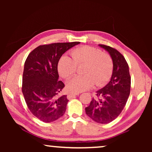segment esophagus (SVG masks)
I'll use <instances>...</instances> for the list:
<instances>
[{"instance_id": "obj_1", "label": "esophagus", "mask_w": 152, "mask_h": 152, "mask_svg": "<svg viewBox=\"0 0 152 152\" xmlns=\"http://www.w3.org/2000/svg\"><path fill=\"white\" fill-rule=\"evenodd\" d=\"M78 95H79L78 93H74V94H73V93H70V94H68V96H67V98H68V99H70L71 98L74 97L75 96H78Z\"/></svg>"}]
</instances>
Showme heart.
<instances>
[{"instance_id": "1", "label": "heart", "mask_w": 152, "mask_h": 152, "mask_svg": "<svg viewBox=\"0 0 152 152\" xmlns=\"http://www.w3.org/2000/svg\"><path fill=\"white\" fill-rule=\"evenodd\" d=\"M72 58L64 55L58 64L59 74L68 78L75 73L77 66L84 65L82 76H74L67 82L66 88L72 93H78L91 88L95 83L100 86L109 81L113 72V61L107 53L91 46L74 49Z\"/></svg>"}]
</instances>
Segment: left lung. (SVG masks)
<instances>
[{"label": "left lung", "instance_id": "8db88e82", "mask_svg": "<svg viewBox=\"0 0 152 152\" xmlns=\"http://www.w3.org/2000/svg\"><path fill=\"white\" fill-rule=\"evenodd\" d=\"M109 53L113 69L110 80L106 86L96 91V98L92 99L86 114L94 121L107 124L119 116L130 94L131 76L125 58L115 49L99 45Z\"/></svg>", "mask_w": 152, "mask_h": 152}]
</instances>
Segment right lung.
Instances as JSON below:
<instances>
[{
  "mask_svg": "<svg viewBox=\"0 0 152 152\" xmlns=\"http://www.w3.org/2000/svg\"><path fill=\"white\" fill-rule=\"evenodd\" d=\"M80 42L56 43L39 45L31 52L25 62L22 92L32 114L45 123L62 117L68 100L58 95L64 87L59 80L58 61L66 51Z\"/></svg>",
  "mask_w": 152,
  "mask_h": 152,
  "instance_id": "obj_1",
  "label": "right lung"
}]
</instances>
